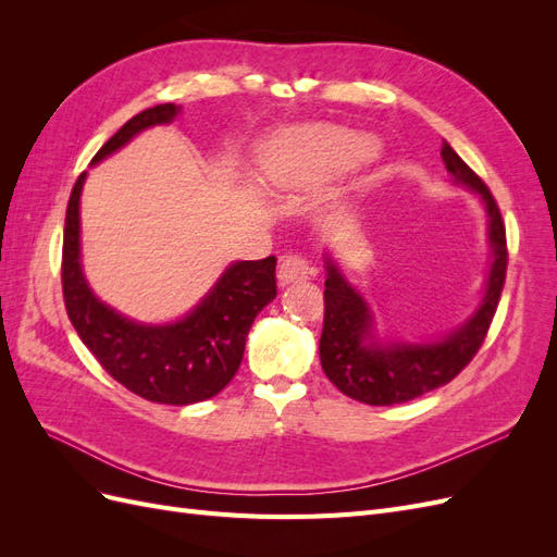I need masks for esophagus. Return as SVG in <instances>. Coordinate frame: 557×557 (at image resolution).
Masks as SVG:
<instances>
[{
    "instance_id": "1",
    "label": "esophagus",
    "mask_w": 557,
    "mask_h": 557,
    "mask_svg": "<svg viewBox=\"0 0 557 557\" xmlns=\"http://www.w3.org/2000/svg\"><path fill=\"white\" fill-rule=\"evenodd\" d=\"M311 274H313V267L309 264L307 258H301V256H283L278 262V281L283 285L305 281Z\"/></svg>"
}]
</instances>
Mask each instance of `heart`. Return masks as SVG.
Instances as JSON below:
<instances>
[{"instance_id": "heart-1", "label": "heart", "mask_w": 557, "mask_h": 557, "mask_svg": "<svg viewBox=\"0 0 557 557\" xmlns=\"http://www.w3.org/2000/svg\"><path fill=\"white\" fill-rule=\"evenodd\" d=\"M376 156V141L342 127H309L285 134L264 148L262 164L281 188H299L318 176L344 174Z\"/></svg>"}]
</instances>
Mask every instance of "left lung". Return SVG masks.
Instances as JSON below:
<instances>
[{
    "instance_id": "1",
    "label": "left lung",
    "mask_w": 557,
    "mask_h": 557,
    "mask_svg": "<svg viewBox=\"0 0 557 557\" xmlns=\"http://www.w3.org/2000/svg\"><path fill=\"white\" fill-rule=\"evenodd\" d=\"M442 160L453 183L479 195L487 213L491 269L481 301L465 323L432 342H407L395 336L381 339L372 305L325 252V320L320 334V364L344 395L372 407L411 401L458 376L476 356L499 305L509 258L507 232L497 201L446 141Z\"/></svg>"
}]
</instances>
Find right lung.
<instances>
[{"instance_id":"right-lung-1","label":"right lung","mask_w":557,"mask_h":557,"mask_svg":"<svg viewBox=\"0 0 557 557\" xmlns=\"http://www.w3.org/2000/svg\"><path fill=\"white\" fill-rule=\"evenodd\" d=\"M176 104L146 109L97 150L92 164L107 160L137 134L170 125ZM88 172L74 185L64 218L62 293L81 342L127 391L148 401L185 404L218 395L234 379L256 315L276 297V258L239 260L225 267L211 290L172 323H141L99 299L81 262V193Z\"/></svg>"}]
</instances>
